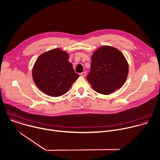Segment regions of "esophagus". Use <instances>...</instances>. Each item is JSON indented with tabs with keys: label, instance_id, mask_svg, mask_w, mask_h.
Returning a JSON list of instances; mask_svg holds the SVG:
<instances>
[{
	"label": "esophagus",
	"instance_id": "1",
	"mask_svg": "<svg viewBox=\"0 0 160 160\" xmlns=\"http://www.w3.org/2000/svg\"><path fill=\"white\" fill-rule=\"evenodd\" d=\"M80 75H81V76H82V77H84V76H86V72H81V73L80 74Z\"/></svg>",
	"mask_w": 160,
	"mask_h": 160
}]
</instances>
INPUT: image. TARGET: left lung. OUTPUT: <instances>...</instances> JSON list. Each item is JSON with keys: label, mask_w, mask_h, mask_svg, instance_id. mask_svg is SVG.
<instances>
[{"label": "left lung", "mask_w": 160, "mask_h": 160, "mask_svg": "<svg viewBox=\"0 0 160 160\" xmlns=\"http://www.w3.org/2000/svg\"><path fill=\"white\" fill-rule=\"evenodd\" d=\"M128 72V63L123 55L112 47L103 46L92 54L86 78L94 91L108 94L122 86Z\"/></svg>", "instance_id": "1"}]
</instances>
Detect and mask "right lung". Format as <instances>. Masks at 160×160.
<instances>
[{
	"label": "right lung",
	"instance_id": "add662e5",
	"mask_svg": "<svg viewBox=\"0 0 160 160\" xmlns=\"http://www.w3.org/2000/svg\"><path fill=\"white\" fill-rule=\"evenodd\" d=\"M68 60L69 55L59 48L42 54L33 69V78L37 87L52 97L66 93L79 77Z\"/></svg>",
	"mask_w": 160,
	"mask_h": 160
}]
</instances>
